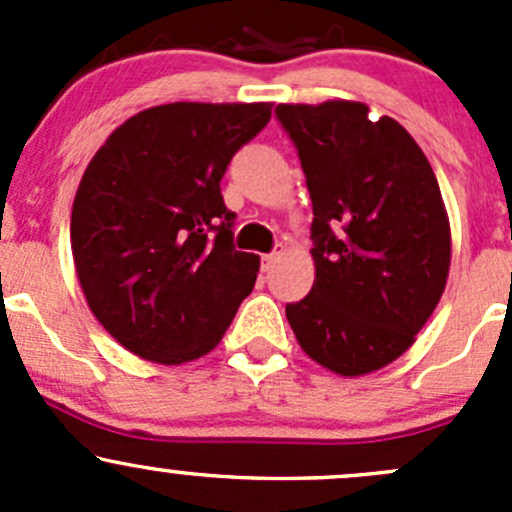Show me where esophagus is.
Wrapping results in <instances>:
<instances>
[{"instance_id": "1", "label": "esophagus", "mask_w": 512, "mask_h": 512, "mask_svg": "<svg viewBox=\"0 0 512 512\" xmlns=\"http://www.w3.org/2000/svg\"><path fill=\"white\" fill-rule=\"evenodd\" d=\"M282 252H285V247H282V245H277L275 247V250H272L270 252V255H262V270H272V265H275V262L277 260H280V257H282Z\"/></svg>"}]
</instances>
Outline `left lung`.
<instances>
[{
    "label": "left lung",
    "mask_w": 512,
    "mask_h": 512,
    "mask_svg": "<svg viewBox=\"0 0 512 512\" xmlns=\"http://www.w3.org/2000/svg\"><path fill=\"white\" fill-rule=\"evenodd\" d=\"M312 198L309 294L287 304L299 347L317 364L359 376L414 344L451 265V230L438 180L418 143L369 106L280 103Z\"/></svg>",
    "instance_id": "1"
}]
</instances>
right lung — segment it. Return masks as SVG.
Wrapping results in <instances>:
<instances>
[{
    "instance_id": "right-lung-1",
    "label": "right lung",
    "mask_w": 512,
    "mask_h": 512,
    "mask_svg": "<svg viewBox=\"0 0 512 512\" xmlns=\"http://www.w3.org/2000/svg\"><path fill=\"white\" fill-rule=\"evenodd\" d=\"M272 103H165L98 148L71 210L91 312L128 352L183 364L218 347L260 257L235 250L220 180Z\"/></svg>"
}]
</instances>
